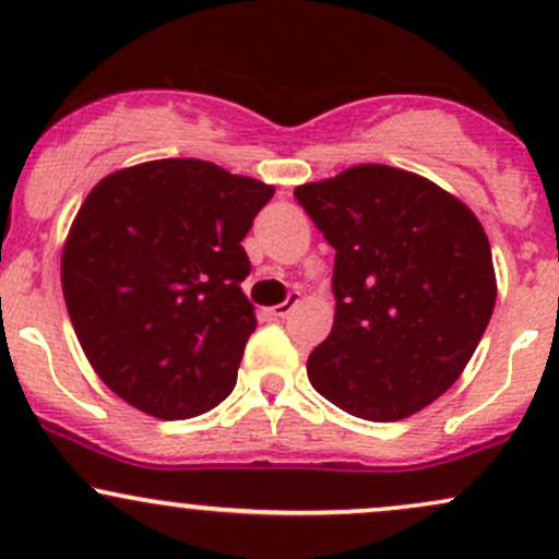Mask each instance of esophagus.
<instances>
[{"label":"esophagus","mask_w":559,"mask_h":559,"mask_svg":"<svg viewBox=\"0 0 559 559\" xmlns=\"http://www.w3.org/2000/svg\"><path fill=\"white\" fill-rule=\"evenodd\" d=\"M297 305H299V294H292V297H288L286 301H281V305L271 307V310H267V316H271V318H286L288 312H292Z\"/></svg>","instance_id":"esophagus-1"}]
</instances>
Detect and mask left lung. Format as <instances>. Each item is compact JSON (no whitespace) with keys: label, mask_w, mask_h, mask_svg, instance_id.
I'll return each instance as SVG.
<instances>
[{"label":"left lung","mask_w":559,"mask_h":559,"mask_svg":"<svg viewBox=\"0 0 559 559\" xmlns=\"http://www.w3.org/2000/svg\"><path fill=\"white\" fill-rule=\"evenodd\" d=\"M336 249V316L307 360L318 394L355 418L420 413L463 376L497 301L489 236L428 178L365 163L294 189Z\"/></svg>","instance_id":"obj_1"}]
</instances>
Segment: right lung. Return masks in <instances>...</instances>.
I'll use <instances>...</instances> for the list:
<instances>
[{"mask_svg":"<svg viewBox=\"0 0 559 559\" xmlns=\"http://www.w3.org/2000/svg\"><path fill=\"white\" fill-rule=\"evenodd\" d=\"M275 194L204 159L102 178L62 247V294L83 355L120 400L159 420L210 413L258 329L241 239Z\"/></svg>","mask_w":559,"mask_h":559,"instance_id":"add662e5","label":"right lung"}]
</instances>
